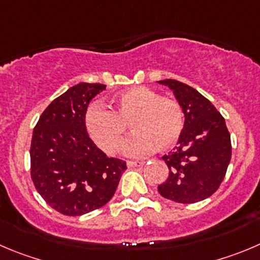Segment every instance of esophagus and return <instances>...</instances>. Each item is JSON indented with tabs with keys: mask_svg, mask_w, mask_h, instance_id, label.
<instances>
[{
	"mask_svg": "<svg viewBox=\"0 0 260 260\" xmlns=\"http://www.w3.org/2000/svg\"><path fill=\"white\" fill-rule=\"evenodd\" d=\"M127 166L129 168H135V167H141L144 166V161H127Z\"/></svg>",
	"mask_w": 260,
	"mask_h": 260,
	"instance_id": "esophagus-1",
	"label": "esophagus"
}]
</instances>
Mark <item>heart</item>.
Masks as SVG:
<instances>
[{
    "label": "heart",
    "mask_w": 260,
    "mask_h": 260,
    "mask_svg": "<svg viewBox=\"0 0 260 260\" xmlns=\"http://www.w3.org/2000/svg\"><path fill=\"white\" fill-rule=\"evenodd\" d=\"M110 110L92 105L84 116L86 131L92 141L106 154H115L122 145L127 125L133 135L123 146L129 156H144L157 150L172 149L185 128L183 110L178 101L136 86L114 96Z\"/></svg>",
    "instance_id": "obj_1"
}]
</instances>
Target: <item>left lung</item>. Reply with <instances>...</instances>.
I'll return each instance as SVG.
<instances>
[{
	"label": "left lung",
	"mask_w": 260,
	"mask_h": 260,
	"mask_svg": "<svg viewBox=\"0 0 260 260\" xmlns=\"http://www.w3.org/2000/svg\"><path fill=\"white\" fill-rule=\"evenodd\" d=\"M157 83L173 91L185 113V128L177 146L161 159L169 176L157 191L163 198L193 204L219 188L231 160V137L224 118L207 97L174 79Z\"/></svg>",
	"instance_id": "obj_1"
}]
</instances>
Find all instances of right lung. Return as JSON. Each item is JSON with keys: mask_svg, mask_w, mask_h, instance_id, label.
Here are the masks:
<instances>
[{"mask_svg": "<svg viewBox=\"0 0 260 260\" xmlns=\"http://www.w3.org/2000/svg\"><path fill=\"white\" fill-rule=\"evenodd\" d=\"M106 88L79 83L56 97L36 124L30 177L43 200L69 217L105 205L115 192L125 161L108 157L89 138L84 116L89 101Z\"/></svg>", "mask_w": 260, "mask_h": 260, "instance_id": "1", "label": "right lung"}]
</instances>
